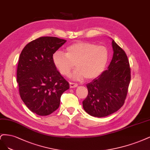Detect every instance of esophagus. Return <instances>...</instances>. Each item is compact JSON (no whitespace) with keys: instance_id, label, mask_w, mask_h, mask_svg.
<instances>
[{"instance_id":"34e87169","label":"esophagus","mask_w":150,"mask_h":150,"mask_svg":"<svg viewBox=\"0 0 150 150\" xmlns=\"http://www.w3.org/2000/svg\"><path fill=\"white\" fill-rule=\"evenodd\" d=\"M70 88H75L78 86V84L74 83V82H70Z\"/></svg>"}]
</instances>
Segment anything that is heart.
Masks as SVG:
<instances>
[{
    "mask_svg": "<svg viewBox=\"0 0 150 150\" xmlns=\"http://www.w3.org/2000/svg\"><path fill=\"white\" fill-rule=\"evenodd\" d=\"M53 62L62 75L67 76L77 67L71 77L81 80L93 79L105 70L108 60L106 47L89 42H76L67 48L66 54L58 51L53 55Z\"/></svg>",
    "mask_w": 150,
    "mask_h": 150,
    "instance_id": "b5f03b06",
    "label": "heart"
}]
</instances>
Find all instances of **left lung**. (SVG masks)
Listing matches in <instances>:
<instances>
[{"mask_svg":"<svg viewBox=\"0 0 150 150\" xmlns=\"http://www.w3.org/2000/svg\"><path fill=\"white\" fill-rule=\"evenodd\" d=\"M113 59L108 67L86 84L88 95L83 101L86 113L95 117H105L122 107L131 80V69L125 52L113 40Z\"/></svg>","mask_w":150,"mask_h":150,"instance_id":"1","label":"left lung"}]
</instances>
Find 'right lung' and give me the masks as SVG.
Listing matches in <instances>:
<instances>
[{
	"instance_id": "right-lung-1",
	"label": "right lung",
	"mask_w": 150,
	"mask_h": 150,
	"mask_svg": "<svg viewBox=\"0 0 150 150\" xmlns=\"http://www.w3.org/2000/svg\"><path fill=\"white\" fill-rule=\"evenodd\" d=\"M66 42L41 37L28 43L20 55L17 70L19 93L27 108L38 115H49L59 108L62 93L70 87L52 59Z\"/></svg>"
}]
</instances>
